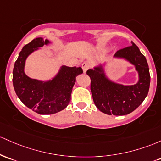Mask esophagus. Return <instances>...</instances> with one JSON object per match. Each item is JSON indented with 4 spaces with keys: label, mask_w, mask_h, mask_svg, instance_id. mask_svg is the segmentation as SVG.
<instances>
[{
    "label": "esophagus",
    "mask_w": 161,
    "mask_h": 161,
    "mask_svg": "<svg viewBox=\"0 0 161 161\" xmlns=\"http://www.w3.org/2000/svg\"><path fill=\"white\" fill-rule=\"evenodd\" d=\"M81 67H82V69L84 73H86V71L90 68V64L88 62H84L81 64Z\"/></svg>",
    "instance_id": "esophagus-1"
}]
</instances>
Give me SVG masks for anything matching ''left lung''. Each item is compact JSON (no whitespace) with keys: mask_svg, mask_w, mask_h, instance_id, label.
Returning <instances> with one entry per match:
<instances>
[{"mask_svg":"<svg viewBox=\"0 0 161 161\" xmlns=\"http://www.w3.org/2000/svg\"><path fill=\"white\" fill-rule=\"evenodd\" d=\"M114 55L115 58L128 61L138 72V80L132 85H124L108 77L106 63L86 71L90 77V90L93 102L100 111L107 115H124L131 113L142 103L148 93L151 82L146 58L133 42Z\"/></svg>","mask_w":161,"mask_h":161,"instance_id":"left-lung-1","label":"left lung"}]
</instances>
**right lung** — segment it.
I'll list each match as a JSON object with an SVG mask.
<instances>
[{
	"mask_svg": "<svg viewBox=\"0 0 161 161\" xmlns=\"http://www.w3.org/2000/svg\"><path fill=\"white\" fill-rule=\"evenodd\" d=\"M51 42L36 38L23 46L13 71V84L18 98L29 109L42 115L60 112L71 101L72 88L76 77L83 73L80 67H60L58 73L48 80L32 79L25 73V64L29 55Z\"/></svg>",
	"mask_w": 161,
	"mask_h": 161,
	"instance_id": "add662e5",
	"label": "right lung"
}]
</instances>
